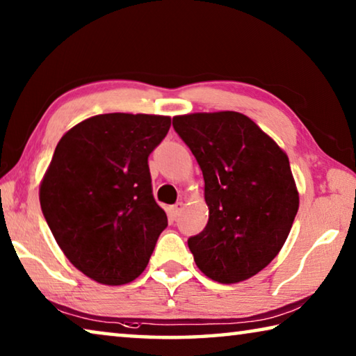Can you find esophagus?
Instances as JSON below:
<instances>
[{
  "instance_id": "1",
  "label": "esophagus",
  "mask_w": 356,
  "mask_h": 356,
  "mask_svg": "<svg viewBox=\"0 0 356 356\" xmlns=\"http://www.w3.org/2000/svg\"><path fill=\"white\" fill-rule=\"evenodd\" d=\"M182 207H184L182 202H177V204H174V206L170 207V215H171L172 220H176L177 216L180 215V212H182Z\"/></svg>"
}]
</instances>
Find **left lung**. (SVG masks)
I'll return each instance as SVG.
<instances>
[{
  "label": "left lung",
  "mask_w": 356,
  "mask_h": 356,
  "mask_svg": "<svg viewBox=\"0 0 356 356\" xmlns=\"http://www.w3.org/2000/svg\"><path fill=\"white\" fill-rule=\"evenodd\" d=\"M172 127L201 166L209 221L188 248L210 280L232 284L273 261L298 212L286 152L242 113H195Z\"/></svg>",
  "instance_id": "1"
}]
</instances>
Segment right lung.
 Listing matches in <instances>:
<instances>
[{
  "label": "right lung",
  "instance_id": "right-lung-1",
  "mask_svg": "<svg viewBox=\"0 0 356 356\" xmlns=\"http://www.w3.org/2000/svg\"><path fill=\"white\" fill-rule=\"evenodd\" d=\"M170 127L168 116L99 114L55 149L40 184L42 213L65 257L100 284L138 278L168 226L147 159Z\"/></svg>",
  "mask_w": 356,
  "mask_h": 356
}]
</instances>
